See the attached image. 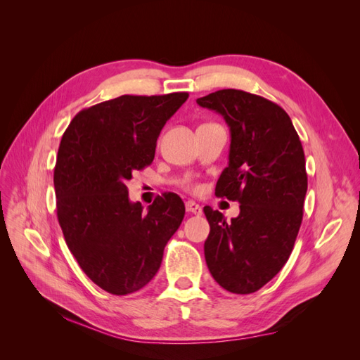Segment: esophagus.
Wrapping results in <instances>:
<instances>
[{
	"mask_svg": "<svg viewBox=\"0 0 360 360\" xmlns=\"http://www.w3.org/2000/svg\"><path fill=\"white\" fill-rule=\"evenodd\" d=\"M186 212L189 213V214H197V216H200L201 213H202V209L201 207L195 202V201H186Z\"/></svg>",
	"mask_w": 360,
	"mask_h": 360,
	"instance_id": "obj_1",
	"label": "esophagus"
}]
</instances>
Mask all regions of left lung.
I'll return each instance as SVG.
<instances>
[{
    "label": "left lung",
    "mask_w": 360,
    "mask_h": 360,
    "mask_svg": "<svg viewBox=\"0 0 360 360\" xmlns=\"http://www.w3.org/2000/svg\"><path fill=\"white\" fill-rule=\"evenodd\" d=\"M197 103L230 127L228 167L214 193L240 202L230 222L204 207L210 224L205 263L226 291L254 292L284 267L296 242L308 189L303 147L288 114L264 97L228 89Z\"/></svg>",
    "instance_id": "1"
}]
</instances>
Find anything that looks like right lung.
I'll return each instance as SVG.
<instances>
[{"mask_svg":"<svg viewBox=\"0 0 360 360\" xmlns=\"http://www.w3.org/2000/svg\"><path fill=\"white\" fill-rule=\"evenodd\" d=\"M188 97L120 96L76 114L61 138L53 169L60 226L84 274L115 296L153 279L184 217L177 193L144 210L126 183L153 162L162 127Z\"/></svg>","mask_w":360,"mask_h":360,"instance_id":"obj_1","label":"right lung"}]
</instances>
